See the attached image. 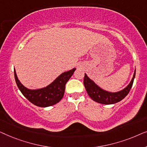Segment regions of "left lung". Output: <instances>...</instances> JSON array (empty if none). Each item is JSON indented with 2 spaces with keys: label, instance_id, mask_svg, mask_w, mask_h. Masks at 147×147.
Listing matches in <instances>:
<instances>
[{
  "label": "left lung",
  "instance_id": "1",
  "mask_svg": "<svg viewBox=\"0 0 147 147\" xmlns=\"http://www.w3.org/2000/svg\"><path fill=\"white\" fill-rule=\"evenodd\" d=\"M136 69L134 70L133 77H132L130 84L123 90L117 92H110L103 90L95 84L93 80L88 78L86 74L84 79V84L88 95L94 101L102 104H115L121 101L129 93L132 84H133Z\"/></svg>",
  "mask_w": 147,
  "mask_h": 147
}]
</instances>
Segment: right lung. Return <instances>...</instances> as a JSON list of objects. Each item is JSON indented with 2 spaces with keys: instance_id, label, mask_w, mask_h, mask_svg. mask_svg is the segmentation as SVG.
<instances>
[{
  "instance_id": "add662e5",
  "label": "right lung",
  "mask_w": 147,
  "mask_h": 147,
  "mask_svg": "<svg viewBox=\"0 0 147 147\" xmlns=\"http://www.w3.org/2000/svg\"><path fill=\"white\" fill-rule=\"evenodd\" d=\"M76 69V68H74L69 71L63 72L49 85L37 90L28 89L25 87L18 79L15 69L14 74L18 88L29 102L39 107H48L58 103L62 99L65 92V84Z\"/></svg>"
}]
</instances>
